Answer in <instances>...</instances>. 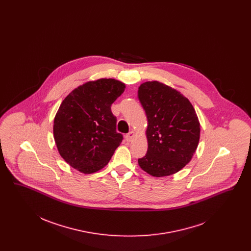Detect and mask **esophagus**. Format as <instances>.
Returning <instances> with one entry per match:
<instances>
[{
  "label": "esophagus",
  "mask_w": 251,
  "mask_h": 251,
  "mask_svg": "<svg viewBox=\"0 0 251 251\" xmlns=\"http://www.w3.org/2000/svg\"><path fill=\"white\" fill-rule=\"evenodd\" d=\"M134 136H135V132H134V131H131V132H129V133L126 135L125 138H126V140H127L128 142H131Z\"/></svg>",
  "instance_id": "1"
}]
</instances>
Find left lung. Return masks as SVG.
Returning a JSON list of instances; mask_svg holds the SVG:
<instances>
[{
	"mask_svg": "<svg viewBox=\"0 0 251 251\" xmlns=\"http://www.w3.org/2000/svg\"><path fill=\"white\" fill-rule=\"evenodd\" d=\"M137 96L148 120V151L138 165L157 178L175 174L191 161L200 142L196 111L187 98L158 81L140 84Z\"/></svg>",
	"mask_w": 251,
	"mask_h": 251,
	"instance_id": "obj_1",
	"label": "left lung"
}]
</instances>
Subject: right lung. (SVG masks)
<instances>
[{"instance_id": "right-lung-1", "label": "right lung", "mask_w": 251, "mask_h": 251, "mask_svg": "<svg viewBox=\"0 0 251 251\" xmlns=\"http://www.w3.org/2000/svg\"><path fill=\"white\" fill-rule=\"evenodd\" d=\"M115 79H98L78 86L65 98L53 121L61 157L78 171L91 174L109 163L123 136L117 132L112 103L125 90Z\"/></svg>"}]
</instances>
